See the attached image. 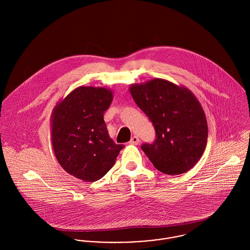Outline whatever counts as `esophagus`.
Instances as JSON below:
<instances>
[{
    "instance_id": "esophagus-1",
    "label": "esophagus",
    "mask_w": 250,
    "mask_h": 250,
    "mask_svg": "<svg viewBox=\"0 0 250 250\" xmlns=\"http://www.w3.org/2000/svg\"><path fill=\"white\" fill-rule=\"evenodd\" d=\"M139 142H140L139 138H138L137 136H133V137L131 138V140H130L129 144H130V145H133V146H137V145L139 144Z\"/></svg>"
}]
</instances>
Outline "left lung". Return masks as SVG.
I'll return each mask as SVG.
<instances>
[{
  "instance_id": "obj_1",
  "label": "left lung",
  "mask_w": 250,
  "mask_h": 250,
  "mask_svg": "<svg viewBox=\"0 0 250 250\" xmlns=\"http://www.w3.org/2000/svg\"><path fill=\"white\" fill-rule=\"evenodd\" d=\"M151 121L156 138L141 148L159 171L179 175L198 163L208 143V123L197 98L186 87L154 79L129 88Z\"/></svg>"
}]
</instances>
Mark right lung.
Instances as JSON below:
<instances>
[{"label":"right lung","mask_w":250,"mask_h":250,"mask_svg":"<svg viewBox=\"0 0 250 250\" xmlns=\"http://www.w3.org/2000/svg\"><path fill=\"white\" fill-rule=\"evenodd\" d=\"M112 99L106 88L80 86L58 104L51 116V140L59 164L84 182L103 178L125 146L113 142L104 121Z\"/></svg>","instance_id":"obj_1"}]
</instances>
